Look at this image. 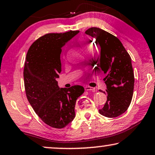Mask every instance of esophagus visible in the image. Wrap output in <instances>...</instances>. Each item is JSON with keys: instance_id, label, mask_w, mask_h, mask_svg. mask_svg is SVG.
Segmentation results:
<instances>
[{"instance_id": "34e87169", "label": "esophagus", "mask_w": 155, "mask_h": 155, "mask_svg": "<svg viewBox=\"0 0 155 155\" xmlns=\"http://www.w3.org/2000/svg\"><path fill=\"white\" fill-rule=\"evenodd\" d=\"M85 88V91H92V92H95V88H93V87H91V86H85L84 87Z\"/></svg>"}]
</instances>
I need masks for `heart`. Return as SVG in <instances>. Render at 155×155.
<instances>
[{
	"instance_id": "b5f03b06",
	"label": "heart",
	"mask_w": 155,
	"mask_h": 155,
	"mask_svg": "<svg viewBox=\"0 0 155 155\" xmlns=\"http://www.w3.org/2000/svg\"><path fill=\"white\" fill-rule=\"evenodd\" d=\"M78 42H79V43L82 45V46L87 48H88V49H92V46H91V45L89 44V43L87 42L86 41H85L84 39L80 38L79 40H78Z\"/></svg>"
}]
</instances>
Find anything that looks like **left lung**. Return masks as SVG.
Instances as JSON below:
<instances>
[{"instance_id":"1","label":"left lung","mask_w":155,"mask_h":155,"mask_svg":"<svg viewBox=\"0 0 155 155\" xmlns=\"http://www.w3.org/2000/svg\"><path fill=\"white\" fill-rule=\"evenodd\" d=\"M85 33L95 38L96 44L100 45V54L95 60L97 63L95 69L107 75L104 78L107 90L99 91L105 93L107 100L99 112L109 118L117 117L127 110L134 94L131 58L120 40L114 35L97 27H91Z\"/></svg>"}]
</instances>
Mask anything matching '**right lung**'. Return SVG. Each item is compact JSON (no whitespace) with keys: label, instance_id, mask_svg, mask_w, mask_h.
Here are the masks:
<instances>
[{"label":"right lung","instance_id":"right-lung-1","mask_svg":"<svg viewBox=\"0 0 155 155\" xmlns=\"http://www.w3.org/2000/svg\"><path fill=\"white\" fill-rule=\"evenodd\" d=\"M78 32L43 35L32 43L26 57V95L36 114L53 128H64L73 121L76 101L84 92V87L78 85L60 88L56 80L62 71V48Z\"/></svg>","mask_w":155,"mask_h":155}]
</instances>
